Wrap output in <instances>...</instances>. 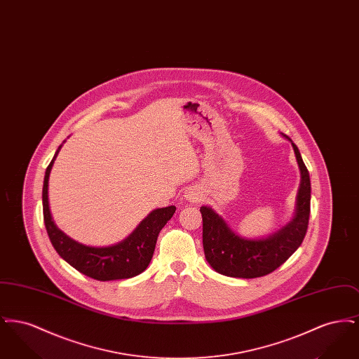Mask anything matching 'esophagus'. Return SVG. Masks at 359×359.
<instances>
[{
	"instance_id": "obj_1",
	"label": "esophagus",
	"mask_w": 359,
	"mask_h": 359,
	"mask_svg": "<svg viewBox=\"0 0 359 359\" xmlns=\"http://www.w3.org/2000/svg\"><path fill=\"white\" fill-rule=\"evenodd\" d=\"M202 198V192L198 188H189L186 192V199L189 202H199Z\"/></svg>"
}]
</instances>
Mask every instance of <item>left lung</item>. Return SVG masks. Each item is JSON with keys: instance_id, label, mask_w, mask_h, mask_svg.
<instances>
[{"instance_id": "obj_1", "label": "left lung", "mask_w": 359, "mask_h": 359, "mask_svg": "<svg viewBox=\"0 0 359 359\" xmlns=\"http://www.w3.org/2000/svg\"><path fill=\"white\" fill-rule=\"evenodd\" d=\"M292 145L302 172V183L296 215L280 231L269 238H241L210 207H201L205 259L218 273L241 278L266 276L281 266L302 245L311 212V180L302 154L293 142Z\"/></svg>"}]
</instances>
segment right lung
<instances>
[{
  "mask_svg": "<svg viewBox=\"0 0 359 359\" xmlns=\"http://www.w3.org/2000/svg\"><path fill=\"white\" fill-rule=\"evenodd\" d=\"M60 147L46 170L43 184V217L52 246L72 268L98 281L130 278L144 272L154 257L158 233L171 219L176 207L154 210L128 238L117 245L91 248L75 242L55 226L48 205V177Z\"/></svg>",
  "mask_w": 359,
  "mask_h": 359,
  "instance_id": "1",
  "label": "right lung"
}]
</instances>
